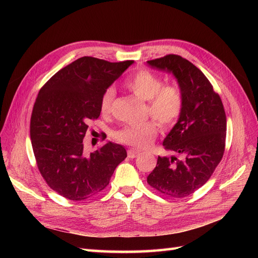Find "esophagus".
<instances>
[{
	"label": "esophagus",
	"instance_id": "1",
	"mask_svg": "<svg viewBox=\"0 0 258 258\" xmlns=\"http://www.w3.org/2000/svg\"><path fill=\"white\" fill-rule=\"evenodd\" d=\"M128 157L129 158H136L140 155V152L137 150H128Z\"/></svg>",
	"mask_w": 258,
	"mask_h": 258
}]
</instances>
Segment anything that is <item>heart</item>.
Returning a JSON list of instances; mask_svg holds the SVG:
<instances>
[{"label": "heart", "instance_id": "obj_1", "mask_svg": "<svg viewBox=\"0 0 258 258\" xmlns=\"http://www.w3.org/2000/svg\"><path fill=\"white\" fill-rule=\"evenodd\" d=\"M124 86L138 98L146 101V114L153 117L162 128H171L181 117L184 97L181 88L175 83L162 84L159 75L142 69L131 74L124 81ZM115 95L114 87H108L103 92L100 102L103 115L111 113ZM157 135V123L147 120L139 124L124 126L115 131L114 138L119 143L145 148L154 142Z\"/></svg>", "mask_w": 258, "mask_h": 258}]
</instances>
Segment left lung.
Instances as JSON below:
<instances>
[{
    "mask_svg": "<svg viewBox=\"0 0 258 258\" xmlns=\"http://www.w3.org/2000/svg\"><path fill=\"white\" fill-rule=\"evenodd\" d=\"M147 63L172 72L184 97L182 115L163 141L174 155L159 156L147 183L166 196L185 198L209 181L223 158L224 105L206 75L185 58L171 53Z\"/></svg>",
    "mask_w": 258,
    "mask_h": 258,
    "instance_id": "1",
    "label": "left lung"
}]
</instances>
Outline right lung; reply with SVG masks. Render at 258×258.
<instances>
[{
  "label": "right lung",
  "mask_w": 258,
  "mask_h": 258,
  "mask_svg": "<svg viewBox=\"0 0 258 258\" xmlns=\"http://www.w3.org/2000/svg\"><path fill=\"white\" fill-rule=\"evenodd\" d=\"M132 62L82 57L38 92L30 120L31 143L38 171L60 196L73 201L95 196L127 157L124 147L112 142L86 154L83 140L89 122L100 116L103 92Z\"/></svg>",
  "instance_id": "obj_1"
}]
</instances>
